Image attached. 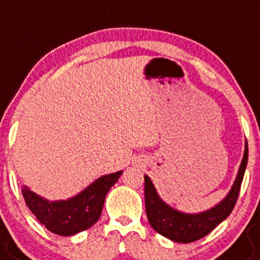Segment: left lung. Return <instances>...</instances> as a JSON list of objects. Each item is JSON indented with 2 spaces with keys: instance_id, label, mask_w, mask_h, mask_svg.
Returning a JSON list of instances; mask_svg holds the SVG:
<instances>
[{
  "instance_id": "1",
  "label": "left lung",
  "mask_w": 260,
  "mask_h": 260,
  "mask_svg": "<svg viewBox=\"0 0 260 260\" xmlns=\"http://www.w3.org/2000/svg\"><path fill=\"white\" fill-rule=\"evenodd\" d=\"M247 154L249 150L246 142L239 173L229 195L214 208L198 214H187L169 207L168 204L159 198L151 179L145 176V208L147 219L152 229L161 236L182 244L193 242L210 234L234 210L246 169Z\"/></svg>"
}]
</instances>
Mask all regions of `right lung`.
Instances as JSON below:
<instances>
[{
	"label": "right lung",
	"mask_w": 260,
	"mask_h": 260,
	"mask_svg": "<svg viewBox=\"0 0 260 260\" xmlns=\"http://www.w3.org/2000/svg\"><path fill=\"white\" fill-rule=\"evenodd\" d=\"M123 171L100 177L78 195L68 200L48 201L23 186L21 193L30 212L48 231L72 236L89 229L100 218L106 193L116 183Z\"/></svg>",
	"instance_id": "right-lung-1"
}]
</instances>
